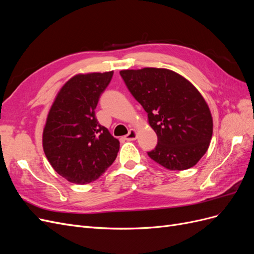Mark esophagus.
I'll use <instances>...</instances> for the list:
<instances>
[{"label":"esophagus","instance_id":"obj_1","mask_svg":"<svg viewBox=\"0 0 254 254\" xmlns=\"http://www.w3.org/2000/svg\"><path fill=\"white\" fill-rule=\"evenodd\" d=\"M125 139L127 141H134L136 139V131L134 129H130L128 134L125 136Z\"/></svg>","mask_w":254,"mask_h":254}]
</instances>
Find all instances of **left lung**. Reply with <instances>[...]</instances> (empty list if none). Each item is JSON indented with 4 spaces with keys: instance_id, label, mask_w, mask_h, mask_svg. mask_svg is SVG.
Instances as JSON below:
<instances>
[{
    "instance_id": "obj_1",
    "label": "left lung",
    "mask_w": 254,
    "mask_h": 254,
    "mask_svg": "<svg viewBox=\"0 0 254 254\" xmlns=\"http://www.w3.org/2000/svg\"><path fill=\"white\" fill-rule=\"evenodd\" d=\"M132 96L147 112L158 136L150 159L171 171L193 167L209 148L213 120L202 95L188 79L167 68L120 72Z\"/></svg>"
}]
</instances>
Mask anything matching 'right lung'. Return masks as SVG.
<instances>
[{
	"label": "right lung",
	"mask_w": 254,
	"mask_h": 254,
	"mask_svg": "<svg viewBox=\"0 0 254 254\" xmlns=\"http://www.w3.org/2000/svg\"><path fill=\"white\" fill-rule=\"evenodd\" d=\"M113 71L78 74L64 83L54 101L42 144L52 167L67 181L98 179L118 156L120 142L95 118V108Z\"/></svg>",
	"instance_id": "add662e5"
}]
</instances>
